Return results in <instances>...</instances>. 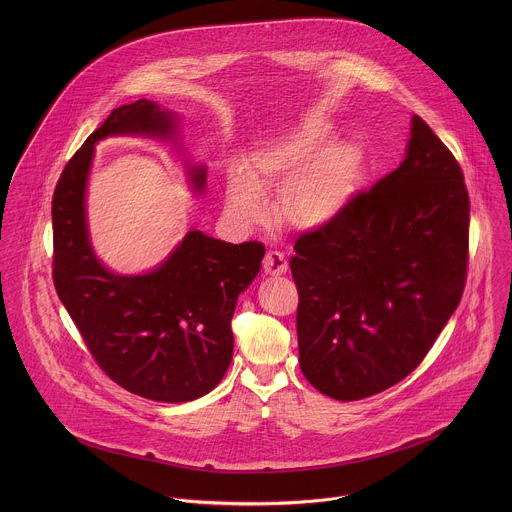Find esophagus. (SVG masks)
Listing matches in <instances>:
<instances>
[{
  "mask_svg": "<svg viewBox=\"0 0 512 512\" xmlns=\"http://www.w3.org/2000/svg\"><path fill=\"white\" fill-rule=\"evenodd\" d=\"M264 272L268 274V276H282V274H286L288 272V260H286V256L284 254H280V252H268L266 256H264Z\"/></svg>",
  "mask_w": 512,
  "mask_h": 512,
  "instance_id": "1",
  "label": "esophagus"
}]
</instances>
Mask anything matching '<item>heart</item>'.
Wrapping results in <instances>:
<instances>
[{"label":"heart","instance_id":"obj_1","mask_svg":"<svg viewBox=\"0 0 512 512\" xmlns=\"http://www.w3.org/2000/svg\"><path fill=\"white\" fill-rule=\"evenodd\" d=\"M335 128L303 120L254 144L242 169L228 175V217L250 228L268 219L266 193L278 191L276 219L297 232H323L345 219L355 203L365 153L349 140H332Z\"/></svg>","mask_w":512,"mask_h":512}]
</instances>
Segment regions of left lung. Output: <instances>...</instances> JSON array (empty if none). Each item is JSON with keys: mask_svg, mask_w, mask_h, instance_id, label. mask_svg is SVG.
I'll return each mask as SVG.
<instances>
[{"mask_svg": "<svg viewBox=\"0 0 512 512\" xmlns=\"http://www.w3.org/2000/svg\"><path fill=\"white\" fill-rule=\"evenodd\" d=\"M467 242L461 167L412 116L398 169L357 195L341 222L293 246L303 376L343 402L408 376L459 305Z\"/></svg>", "mask_w": 512, "mask_h": 512, "instance_id": "1", "label": "left lung"}]
</instances>
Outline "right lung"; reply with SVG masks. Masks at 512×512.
Masks as SVG:
<instances>
[{
	"label": "right lung",
	"mask_w": 512,
	"mask_h": 512,
	"mask_svg": "<svg viewBox=\"0 0 512 512\" xmlns=\"http://www.w3.org/2000/svg\"><path fill=\"white\" fill-rule=\"evenodd\" d=\"M169 142L181 155V118L153 100L124 104L67 163L53 197L55 288L96 363L126 390L157 402L209 394L232 361L236 299L262 268L260 242L230 244L191 226L144 274L110 270L88 228V179L108 138ZM183 159L191 193L207 189V165Z\"/></svg>",
	"instance_id": "1"
}]
</instances>
